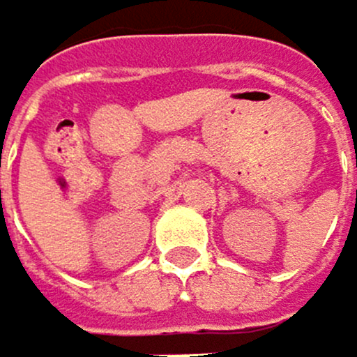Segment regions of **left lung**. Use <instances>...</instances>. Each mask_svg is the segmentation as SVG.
<instances>
[{"instance_id":"obj_1","label":"left lung","mask_w":357,"mask_h":357,"mask_svg":"<svg viewBox=\"0 0 357 357\" xmlns=\"http://www.w3.org/2000/svg\"><path fill=\"white\" fill-rule=\"evenodd\" d=\"M356 165H357V160H356Z\"/></svg>"}]
</instances>
